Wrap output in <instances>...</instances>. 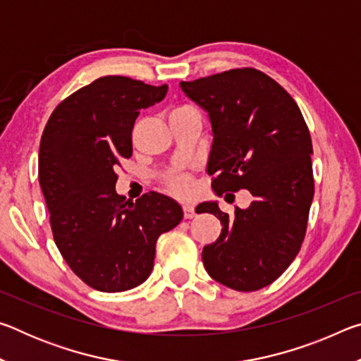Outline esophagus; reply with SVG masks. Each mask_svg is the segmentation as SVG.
I'll use <instances>...</instances> for the list:
<instances>
[{"instance_id": "esophagus-1", "label": "esophagus", "mask_w": 361, "mask_h": 361, "mask_svg": "<svg viewBox=\"0 0 361 361\" xmlns=\"http://www.w3.org/2000/svg\"><path fill=\"white\" fill-rule=\"evenodd\" d=\"M183 213H185L186 219H191L195 215V210H194V207L191 204H185V205H183Z\"/></svg>"}]
</instances>
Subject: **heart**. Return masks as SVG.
I'll return each instance as SVG.
<instances>
[{
	"label": "heart",
	"mask_w": 361,
	"mask_h": 361,
	"mask_svg": "<svg viewBox=\"0 0 361 361\" xmlns=\"http://www.w3.org/2000/svg\"><path fill=\"white\" fill-rule=\"evenodd\" d=\"M181 109H189V108L188 106L176 108L172 113L181 111ZM169 186L172 188L176 194H188L189 191H191V183H189L186 178H183V176H172V178L169 180Z\"/></svg>",
	"instance_id": "obj_1"
}]
</instances>
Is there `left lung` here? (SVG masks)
<instances>
[{"label": "left lung", "mask_w": 361, "mask_h": 361, "mask_svg": "<svg viewBox=\"0 0 361 361\" xmlns=\"http://www.w3.org/2000/svg\"><path fill=\"white\" fill-rule=\"evenodd\" d=\"M180 87L209 113L213 143L207 172L212 188L228 192L247 189L248 209L234 215L218 202L197 213H213L223 224L216 242L205 245V271L237 291L271 285L301 248L314 199L312 140L291 95L262 71L237 68L181 81Z\"/></svg>", "instance_id": "obj_1"}]
</instances>
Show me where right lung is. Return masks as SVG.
<instances>
[{
    "label": "right lung",
    "mask_w": 361,
    "mask_h": 361,
    "mask_svg": "<svg viewBox=\"0 0 361 361\" xmlns=\"http://www.w3.org/2000/svg\"><path fill=\"white\" fill-rule=\"evenodd\" d=\"M167 84L103 76L54 109L44 127L38 178L59 252L92 288L126 291L142 285L154 264L159 235L181 221L173 199L148 192L124 202L116 169L132 156L140 109L156 105Z\"/></svg>",
    "instance_id": "1"
}]
</instances>
